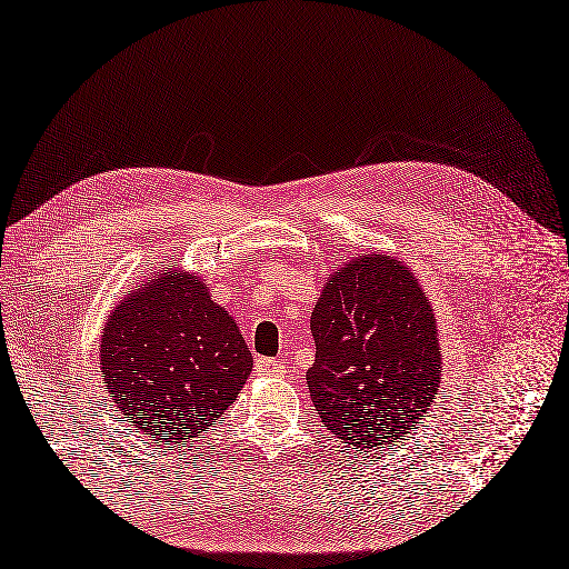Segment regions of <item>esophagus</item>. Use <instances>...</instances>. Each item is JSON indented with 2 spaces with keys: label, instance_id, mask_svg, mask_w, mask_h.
I'll return each mask as SVG.
<instances>
[{
  "label": "esophagus",
  "instance_id": "34e87169",
  "mask_svg": "<svg viewBox=\"0 0 569 569\" xmlns=\"http://www.w3.org/2000/svg\"><path fill=\"white\" fill-rule=\"evenodd\" d=\"M253 369H257L259 377H282L284 375V365L280 360H272V358H259L257 365H253Z\"/></svg>",
  "mask_w": 569,
  "mask_h": 569
}]
</instances>
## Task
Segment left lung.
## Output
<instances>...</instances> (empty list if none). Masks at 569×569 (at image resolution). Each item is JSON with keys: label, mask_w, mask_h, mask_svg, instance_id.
Wrapping results in <instances>:
<instances>
[{"label": "left lung", "mask_w": 569, "mask_h": 569, "mask_svg": "<svg viewBox=\"0 0 569 569\" xmlns=\"http://www.w3.org/2000/svg\"><path fill=\"white\" fill-rule=\"evenodd\" d=\"M316 362L306 371L322 423L356 452L393 447L440 388V343L426 291L386 253L335 272L310 316Z\"/></svg>", "instance_id": "1"}]
</instances>
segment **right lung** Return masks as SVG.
Returning a JSON list of instances; mask_svg holds the SVG:
<instances>
[{
	"instance_id": "obj_1",
	"label": "right lung",
	"mask_w": 569,
	"mask_h": 569,
	"mask_svg": "<svg viewBox=\"0 0 569 569\" xmlns=\"http://www.w3.org/2000/svg\"><path fill=\"white\" fill-rule=\"evenodd\" d=\"M251 352L228 310L188 272H160L117 306L101 335L108 393L158 445H186L238 398Z\"/></svg>"
}]
</instances>
